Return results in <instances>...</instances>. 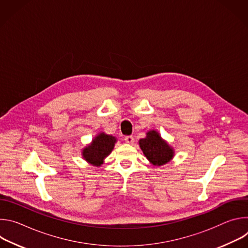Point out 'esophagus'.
Masks as SVG:
<instances>
[{"mask_svg": "<svg viewBox=\"0 0 248 248\" xmlns=\"http://www.w3.org/2000/svg\"><path fill=\"white\" fill-rule=\"evenodd\" d=\"M124 141H125L126 143H128V144H132L134 142V139H133V137L131 135H128V136L124 137Z\"/></svg>", "mask_w": 248, "mask_h": 248, "instance_id": "34e87169", "label": "esophagus"}]
</instances>
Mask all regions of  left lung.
<instances>
[{
    "mask_svg": "<svg viewBox=\"0 0 248 248\" xmlns=\"http://www.w3.org/2000/svg\"><path fill=\"white\" fill-rule=\"evenodd\" d=\"M138 143L144 156L153 166H163L174 157V149L162 138L156 129L148 130L146 136L139 139Z\"/></svg>",
    "mask_w": 248,
    "mask_h": 248,
    "instance_id": "obj_1",
    "label": "left lung"
}]
</instances>
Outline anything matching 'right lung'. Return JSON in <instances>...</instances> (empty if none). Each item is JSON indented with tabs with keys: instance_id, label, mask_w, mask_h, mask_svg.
<instances>
[{
	"instance_id": "obj_1",
	"label": "right lung",
	"mask_w": 248,
	"mask_h": 248,
	"mask_svg": "<svg viewBox=\"0 0 248 248\" xmlns=\"http://www.w3.org/2000/svg\"><path fill=\"white\" fill-rule=\"evenodd\" d=\"M117 141V137L101 131L89 144L81 149V156L88 164L101 167L104 164V160L113 151Z\"/></svg>"
}]
</instances>
